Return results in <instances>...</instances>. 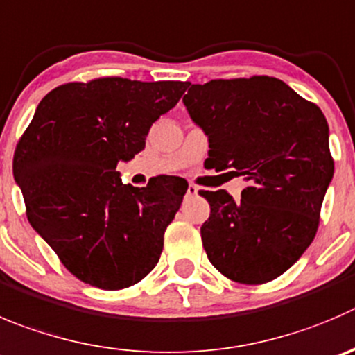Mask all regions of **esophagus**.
Here are the masks:
<instances>
[{
  "label": "esophagus",
  "mask_w": 355,
  "mask_h": 355,
  "mask_svg": "<svg viewBox=\"0 0 355 355\" xmlns=\"http://www.w3.org/2000/svg\"><path fill=\"white\" fill-rule=\"evenodd\" d=\"M198 193V187H195V184H190L187 190V195L188 197H191V195H197Z\"/></svg>",
  "instance_id": "obj_1"
}]
</instances>
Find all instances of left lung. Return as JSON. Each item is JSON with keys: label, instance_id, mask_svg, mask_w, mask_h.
<instances>
[{"label": "left lung", "instance_id": "8db88e82", "mask_svg": "<svg viewBox=\"0 0 355 355\" xmlns=\"http://www.w3.org/2000/svg\"><path fill=\"white\" fill-rule=\"evenodd\" d=\"M183 103L209 137L205 165L234 168L249 187L198 193L211 205L202 244L218 272L265 284L312 244L333 180L329 127L319 106L272 76L187 83ZM184 89V90H187Z\"/></svg>", "mask_w": 355, "mask_h": 355}]
</instances>
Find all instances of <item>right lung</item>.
<instances>
[{
	"instance_id": "right-lung-1",
	"label": "right lung",
	"mask_w": 355,
	"mask_h": 355,
	"mask_svg": "<svg viewBox=\"0 0 355 355\" xmlns=\"http://www.w3.org/2000/svg\"><path fill=\"white\" fill-rule=\"evenodd\" d=\"M184 82L107 76L46 94L13 155L31 226L82 282L116 291L143 281L188 183L164 175L123 184L118 162L144 150L150 127L178 104Z\"/></svg>"
}]
</instances>
